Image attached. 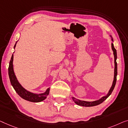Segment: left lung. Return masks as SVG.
Here are the masks:
<instances>
[{"label": "left lung", "instance_id": "8db88e82", "mask_svg": "<svg viewBox=\"0 0 128 128\" xmlns=\"http://www.w3.org/2000/svg\"><path fill=\"white\" fill-rule=\"evenodd\" d=\"M112 40L113 41V39H112ZM111 47H112V49L113 50V52H114V63H115V69H114V80H113V83L112 84V86H111L110 90L108 94L106 95V96L102 97V98H100V100L94 101V102H85V101H82L80 100L76 99V98H72V100L76 104H78L79 106H84V107H92V106H95L97 105H98L101 103H102V102H104V100L107 99V98H108V96L111 94V93L112 92L113 90H114L115 86H116V75H117V63H116V58H117V54H116V48H115L114 44L112 43L111 44Z\"/></svg>", "mask_w": 128, "mask_h": 128}]
</instances>
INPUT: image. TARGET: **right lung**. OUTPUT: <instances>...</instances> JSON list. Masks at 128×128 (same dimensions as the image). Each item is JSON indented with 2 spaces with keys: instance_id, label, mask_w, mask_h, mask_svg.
<instances>
[{
  "instance_id": "1",
  "label": "right lung",
  "mask_w": 128,
  "mask_h": 128,
  "mask_svg": "<svg viewBox=\"0 0 128 128\" xmlns=\"http://www.w3.org/2000/svg\"><path fill=\"white\" fill-rule=\"evenodd\" d=\"M16 44V43L15 45H14V48H15ZM12 61H13V54L12 55V58L10 61L9 63V66L8 68V76H9L10 80L11 82V84L12 86V87L15 90L17 94L22 98L23 99L26 100L29 102H40L44 100L48 96V95L49 93L50 88H48L46 90V91L44 93H41V94H35V93H33L27 91L26 90L24 89L22 86L20 84V83L18 82V80L16 78V75L14 74V71H13V65H12Z\"/></svg>"
}]
</instances>
